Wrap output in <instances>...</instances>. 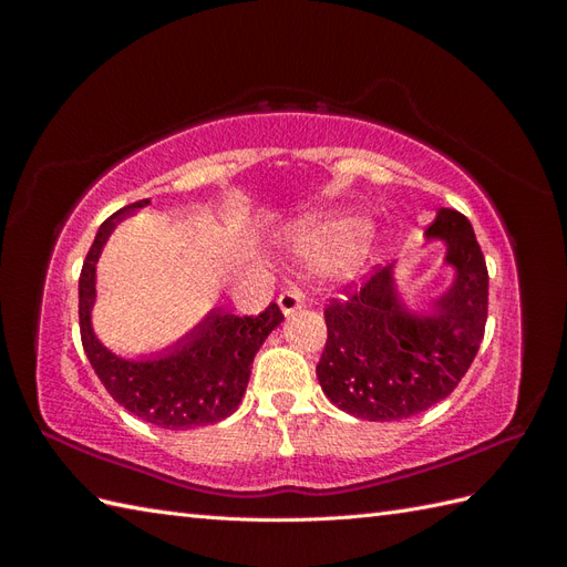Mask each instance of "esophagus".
Masks as SVG:
<instances>
[{
    "label": "esophagus",
    "mask_w": 567,
    "mask_h": 567,
    "mask_svg": "<svg viewBox=\"0 0 567 567\" xmlns=\"http://www.w3.org/2000/svg\"><path fill=\"white\" fill-rule=\"evenodd\" d=\"M279 307H281V312H284L286 317H290V315H296L298 310H302V307H305L302 290H298V288L284 290V293L279 296Z\"/></svg>",
    "instance_id": "1"
}]
</instances>
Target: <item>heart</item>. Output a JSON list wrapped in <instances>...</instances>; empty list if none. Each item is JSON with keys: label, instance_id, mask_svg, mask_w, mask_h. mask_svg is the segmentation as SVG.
Wrapping results in <instances>:
<instances>
[{"label": "heart", "instance_id": "1", "mask_svg": "<svg viewBox=\"0 0 567 567\" xmlns=\"http://www.w3.org/2000/svg\"><path fill=\"white\" fill-rule=\"evenodd\" d=\"M379 241V227L350 210L305 217L288 234L290 252L305 267L315 271L333 267L338 277L348 281L362 277L367 271Z\"/></svg>", "mask_w": 567, "mask_h": 567}]
</instances>
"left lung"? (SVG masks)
Listing matches in <instances>:
<instances>
[{
  "label": "left lung",
  "mask_w": 567,
  "mask_h": 567,
  "mask_svg": "<svg viewBox=\"0 0 567 567\" xmlns=\"http://www.w3.org/2000/svg\"><path fill=\"white\" fill-rule=\"evenodd\" d=\"M444 244L452 284L425 310L404 302L394 265L375 267L348 300L326 307L317 379L338 409L367 421H402L442 402L477 354L487 321V265L471 221L440 208L425 229Z\"/></svg>",
  "instance_id": "obj_1"
}]
</instances>
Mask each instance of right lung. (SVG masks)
Instances as JSON below:
<instances>
[{
  "mask_svg": "<svg viewBox=\"0 0 567 567\" xmlns=\"http://www.w3.org/2000/svg\"><path fill=\"white\" fill-rule=\"evenodd\" d=\"M148 203V198L130 203L99 227L80 271V336L92 369L120 406L167 431H186L234 414L246 394L252 359L284 315L277 302L257 317H236L215 307L192 331L158 352L127 359L109 350L92 329L96 262L117 221Z\"/></svg>",
  "mask_w": 567,
  "mask_h": 567,
  "instance_id": "add662e5",
  "label": "right lung"
}]
</instances>
